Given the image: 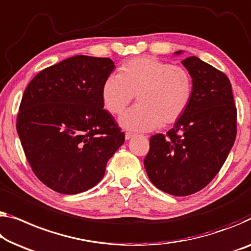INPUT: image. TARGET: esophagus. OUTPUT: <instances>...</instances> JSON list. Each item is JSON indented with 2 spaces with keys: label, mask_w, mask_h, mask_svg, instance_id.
I'll use <instances>...</instances> for the list:
<instances>
[{
  "label": "esophagus",
  "mask_w": 251,
  "mask_h": 251,
  "mask_svg": "<svg viewBox=\"0 0 251 251\" xmlns=\"http://www.w3.org/2000/svg\"><path fill=\"white\" fill-rule=\"evenodd\" d=\"M134 136H135V134H134V133H130V132H126L125 133V138H126V140H130V138H133Z\"/></svg>",
  "instance_id": "34e87169"
}]
</instances>
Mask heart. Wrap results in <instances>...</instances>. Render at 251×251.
Masks as SVG:
<instances>
[{
	"mask_svg": "<svg viewBox=\"0 0 251 251\" xmlns=\"http://www.w3.org/2000/svg\"><path fill=\"white\" fill-rule=\"evenodd\" d=\"M136 96L138 104L121 117L125 128L148 132L177 123L188 109L193 80L188 71L152 56L129 59L119 73L106 77L101 88L103 106L121 115Z\"/></svg>",
	"mask_w": 251,
	"mask_h": 251,
	"instance_id": "b5f03b06",
	"label": "heart"
}]
</instances>
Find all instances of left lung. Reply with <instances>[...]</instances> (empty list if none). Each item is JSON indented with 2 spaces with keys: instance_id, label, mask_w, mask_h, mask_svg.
<instances>
[{
  "instance_id": "8db88e82",
  "label": "left lung",
  "mask_w": 251,
  "mask_h": 251,
  "mask_svg": "<svg viewBox=\"0 0 251 251\" xmlns=\"http://www.w3.org/2000/svg\"><path fill=\"white\" fill-rule=\"evenodd\" d=\"M182 64L193 77L188 109L166 135L150 137L144 159L152 184L175 196L192 195L206 187L237 136V107L227 76L196 56Z\"/></svg>"
}]
</instances>
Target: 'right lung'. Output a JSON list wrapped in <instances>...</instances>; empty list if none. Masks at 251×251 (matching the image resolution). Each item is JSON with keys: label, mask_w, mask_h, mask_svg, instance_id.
<instances>
[{"label": "right lung", "mask_w": 251, "mask_h": 251, "mask_svg": "<svg viewBox=\"0 0 251 251\" xmlns=\"http://www.w3.org/2000/svg\"><path fill=\"white\" fill-rule=\"evenodd\" d=\"M107 57L76 55L40 71L22 96L17 132L36 177L73 195L101 180L125 134L103 109L101 88L113 72Z\"/></svg>", "instance_id": "1"}]
</instances>
